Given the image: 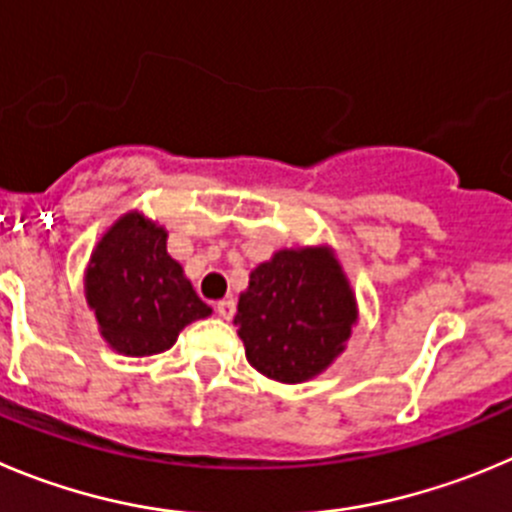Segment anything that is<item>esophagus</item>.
<instances>
[{
    "label": "esophagus",
    "mask_w": 512,
    "mask_h": 512,
    "mask_svg": "<svg viewBox=\"0 0 512 512\" xmlns=\"http://www.w3.org/2000/svg\"><path fill=\"white\" fill-rule=\"evenodd\" d=\"M214 310H217V313H219V318L229 321V318H232V315H234V310H237V303H234L232 298H224V300H219L217 305H214Z\"/></svg>",
    "instance_id": "34e87169"
}]
</instances>
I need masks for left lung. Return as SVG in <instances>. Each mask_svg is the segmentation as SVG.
<instances>
[{
  "instance_id": "left-lung-1",
  "label": "left lung",
  "mask_w": 512,
  "mask_h": 512,
  "mask_svg": "<svg viewBox=\"0 0 512 512\" xmlns=\"http://www.w3.org/2000/svg\"><path fill=\"white\" fill-rule=\"evenodd\" d=\"M356 300L331 250H283L250 275L234 326L262 376L300 384L343 351Z\"/></svg>"
}]
</instances>
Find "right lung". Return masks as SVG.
Returning <instances> with one entry per match:
<instances>
[{"instance_id": "obj_1", "label": "right lung", "mask_w": 512, "mask_h": 512, "mask_svg": "<svg viewBox=\"0 0 512 512\" xmlns=\"http://www.w3.org/2000/svg\"><path fill=\"white\" fill-rule=\"evenodd\" d=\"M85 295L118 353L154 356L212 313L166 252V232L141 214L118 219L90 257Z\"/></svg>"}]
</instances>
